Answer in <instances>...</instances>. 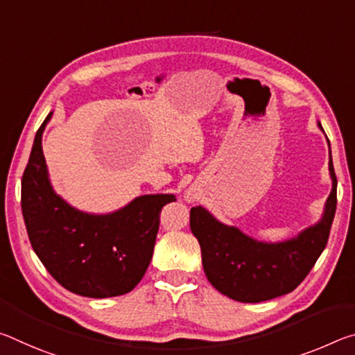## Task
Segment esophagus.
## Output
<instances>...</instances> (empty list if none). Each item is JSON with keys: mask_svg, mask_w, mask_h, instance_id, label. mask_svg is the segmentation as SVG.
I'll list each match as a JSON object with an SVG mask.
<instances>
[{"mask_svg": "<svg viewBox=\"0 0 355 355\" xmlns=\"http://www.w3.org/2000/svg\"><path fill=\"white\" fill-rule=\"evenodd\" d=\"M194 199H196V196L192 194V192H188V194H186V200L188 202H194Z\"/></svg>", "mask_w": 355, "mask_h": 355, "instance_id": "34e87169", "label": "esophagus"}]
</instances>
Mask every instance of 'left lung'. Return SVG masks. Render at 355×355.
I'll return each instance as SVG.
<instances>
[{
    "label": "left lung",
    "instance_id": "8db88e82",
    "mask_svg": "<svg viewBox=\"0 0 355 355\" xmlns=\"http://www.w3.org/2000/svg\"><path fill=\"white\" fill-rule=\"evenodd\" d=\"M318 127L322 130L321 123ZM329 172L332 191L321 219L286 241H257L238 227L222 224L207 208H191V232L200 244L209 284L227 297L250 304L284 296L297 288L322 254L332 227L336 209L332 155Z\"/></svg>",
    "mask_w": 355,
    "mask_h": 355
}]
</instances>
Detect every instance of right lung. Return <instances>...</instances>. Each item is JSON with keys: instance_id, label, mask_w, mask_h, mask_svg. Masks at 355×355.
<instances>
[{"instance_id": "obj_1", "label": "right lung", "mask_w": 355, "mask_h": 355, "mask_svg": "<svg viewBox=\"0 0 355 355\" xmlns=\"http://www.w3.org/2000/svg\"><path fill=\"white\" fill-rule=\"evenodd\" d=\"M34 137L21 178V211L29 241L58 284L84 297L130 293L146 274L153 255L159 213L173 194H146L107 214L80 211L58 196L48 177L42 133Z\"/></svg>"}]
</instances>
